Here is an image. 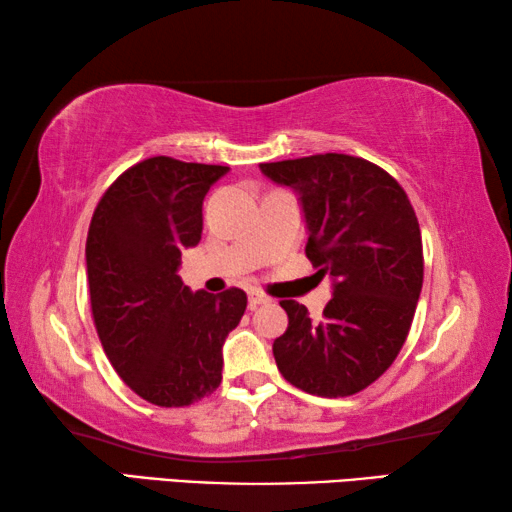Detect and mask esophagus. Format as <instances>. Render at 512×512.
Here are the masks:
<instances>
[{
	"label": "esophagus",
	"instance_id": "obj_1",
	"mask_svg": "<svg viewBox=\"0 0 512 512\" xmlns=\"http://www.w3.org/2000/svg\"><path fill=\"white\" fill-rule=\"evenodd\" d=\"M268 302H273L271 296H266V293H262V291H250V296H248L250 309H257L259 305H268Z\"/></svg>",
	"mask_w": 512,
	"mask_h": 512
}]
</instances>
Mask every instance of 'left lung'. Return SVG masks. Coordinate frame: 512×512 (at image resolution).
Returning <instances> with one entry per match:
<instances>
[{"label": "left lung", "mask_w": 512, "mask_h": 512, "mask_svg": "<svg viewBox=\"0 0 512 512\" xmlns=\"http://www.w3.org/2000/svg\"><path fill=\"white\" fill-rule=\"evenodd\" d=\"M298 192L309 230L305 253L334 298L314 323L282 300L289 327L273 343L282 377L318 397H348L391 368L422 291L418 216L402 185L377 164L345 153L259 164Z\"/></svg>", "instance_id": "8db88e82"}]
</instances>
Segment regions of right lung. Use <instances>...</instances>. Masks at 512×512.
Returning a JSON list of instances; mask_svg holds the SVG:
<instances>
[{
    "label": "right lung",
    "mask_w": 512,
    "mask_h": 512,
    "mask_svg": "<svg viewBox=\"0 0 512 512\" xmlns=\"http://www.w3.org/2000/svg\"><path fill=\"white\" fill-rule=\"evenodd\" d=\"M228 167L167 155L126 169L92 214L85 262L103 352L124 384L155 406H189L221 384L223 341L246 293L185 287V248L203 232V198Z\"/></svg>",
    "instance_id": "obj_1"
}]
</instances>
